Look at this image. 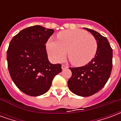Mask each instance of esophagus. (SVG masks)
<instances>
[{
  "label": "esophagus",
  "instance_id": "1",
  "mask_svg": "<svg viewBox=\"0 0 121 121\" xmlns=\"http://www.w3.org/2000/svg\"><path fill=\"white\" fill-rule=\"evenodd\" d=\"M68 68V67L67 65H61V69H63V70H64V69H67Z\"/></svg>",
  "mask_w": 121,
  "mask_h": 121
}]
</instances>
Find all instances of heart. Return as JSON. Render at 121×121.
I'll use <instances>...</instances> for the list:
<instances>
[{
  "instance_id": "1",
  "label": "heart",
  "mask_w": 121,
  "mask_h": 121,
  "mask_svg": "<svg viewBox=\"0 0 121 121\" xmlns=\"http://www.w3.org/2000/svg\"><path fill=\"white\" fill-rule=\"evenodd\" d=\"M58 40L50 38L47 49L51 60L60 62L65 57L74 65L80 67L91 61L96 54L97 42L92 35L83 30H67L58 33Z\"/></svg>"
}]
</instances>
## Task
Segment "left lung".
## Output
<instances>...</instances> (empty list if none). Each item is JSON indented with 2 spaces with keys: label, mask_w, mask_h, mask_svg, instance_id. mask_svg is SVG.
<instances>
[{
  "label": "left lung",
  "mask_w": 121,
  "mask_h": 121,
  "mask_svg": "<svg viewBox=\"0 0 121 121\" xmlns=\"http://www.w3.org/2000/svg\"><path fill=\"white\" fill-rule=\"evenodd\" d=\"M84 29L96 39V53L88 64L69 68L72 76L67 84L69 89L76 95L89 96L100 91L108 80L112 69L113 50L106 37L95 30Z\"/></svg>",
  "instance_id": "1"
}]
</instances>
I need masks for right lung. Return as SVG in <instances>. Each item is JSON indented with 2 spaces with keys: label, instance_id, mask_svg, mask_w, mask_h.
Instances as JSON below:
<instances>
[{
  "label": "right lung",
  "instance_id": "1",
  "mask_svg": "<svg viewBox=\"0 0 121 121\" xmlns=\"http://www.w3.org/2000/svg\"><path fill=\"white\" fill-rule=\"evenodd\" d=\"M54 30L36 25L23 29L12 38L7 50L8 67L16 86L28 95L47 92L60 64L48 61L45 44Z\"/></svg>",
  "mask_w": 121,
  "mask_h": 121
}]
</instances>
